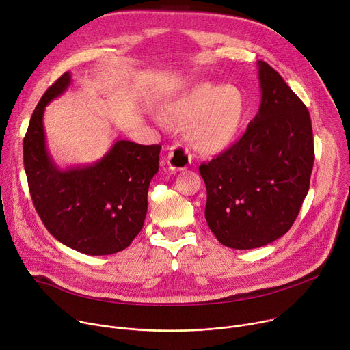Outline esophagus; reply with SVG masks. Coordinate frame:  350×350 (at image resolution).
Segmentation results:
<instances>
[{"instance_id":"obj_1","label":"esophagus","mask_w":350,"mask_h":350,"mask_svg":"<svg viewBox=\"0 0 350 350\" xmlns=\"http://www.w3.org/2000/svg\"><path fill=\"white\" fill-rule=\"evenodd\" d=\"M167 163L170 169L174 172L184 170L189 163H191V154H189V152L183 145H173L169 148Z\"/></svg>"}]
</instances>
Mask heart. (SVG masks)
Instances as JSON below:
<instances>
[{"label": "heart", "mask_w": 350, "mask_h": 350, "mask_svg": "<svg viewBox=\"0 0 350 350\" xmlns=\"http://www.w3.org/2000/svg\"><path fill=\"white\" fill-rule=\"evenodd\" d=\"M244 113V96L236 86L204 82L174 99L167 106L166 120L185 126L187 139L200 153L215 154L233 144Z\"/></svg>", "instance_id": "heart-1"}]
</instances>
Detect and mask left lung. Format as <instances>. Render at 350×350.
Masks as SVG:
<instances>
[{
	"instance_id": "left-lung-1",
	"label": "left lung",
	"mask_w": 350,
	"mask_h": 350,
	"mask_svg": "<svg viewBox=\"0 0 350 350\" xmlns=\"http://www.w3.org/2000/svg\"><path fill=\"white\" fill-rule=\"evenodd\" d=\"M257 67V116L234 145L200 166L206 224L221 244L236 250L267 245L292 228L314 165L306 105L265 61Z\"/></svg>"
}]
</instances>
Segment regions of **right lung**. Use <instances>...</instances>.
I'll use <instances>...</instances> for the list:
<instances>
[{
	"label": "right lung",
	"mask_w": 350,
	"mask_h": 350,
	"mask_svg": "<svg viewBox=\"0 0 350 350\" xmlns=\"http://www.w3.org/2000/svg\"><path fill=\"white\" fill-rule=\"evenodd\" d=\"M70 83L71 74H62L30 117L23 138L29 191L43 225L59 243L88 256H109L129 247L144 226L162 146L117 139L96 163L58 169L46 148L43 116Z\"/></svg>",
	"instance_id": "right-lung-1"
}]
</instances>
